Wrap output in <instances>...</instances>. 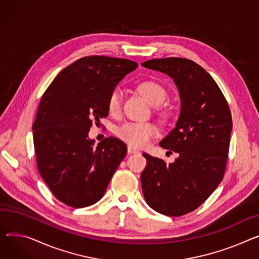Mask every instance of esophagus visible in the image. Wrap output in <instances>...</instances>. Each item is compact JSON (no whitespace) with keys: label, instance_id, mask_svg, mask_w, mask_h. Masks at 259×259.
Here are the masks:
<instances>
[{"label":"esophagus","instance_id":"esophagus-1","mask_svg":"<svg viewBox=\"0 0 259 259\" xmlns=\"http://www.w3.org/2000/svg\"><path fill=\"white\" fill-rule=\"evenodd\" d=\"M140 151L137 150V149H135V148H133V147H131V146H128V154H135V153H139Z\"/></svg>","mask_w":259,"mask_h":259}]
</instances>
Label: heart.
I'll use <instances>...</instances> for the list:
<instances>
[{
    "label": "heart",
    "instance_id": "obj_1",
    "mask_svg": "<svg viewBox=\"0 0 259 259\" xmlns=\"http://www.w3.org/2000/svg\"><path fill=\"white\" fill-rule=\"evenodd\" d=\"M137 89L153 106H159L166 98L165 89L156 81L146 80L139 84ZM107 108L112 115L118 114L122 109V95L117 89H114L110 93L107 100ZM116 134L120 140L129 146L143 148L157 134V127L152 123L128 122L116 130Z\"/></svg>",
    "mask_w": 259,
    "mask_h": 259
}]
</instances>
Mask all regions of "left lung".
Segmentation results:
<instances>
[{
	"label": "left lung",
	"mask_w": 259,
	"mask_h": 259,
	"mask_svg": "<svg viewBox=\"0 0 259 259\" xmlns=\"http://www.w3.org/2000/svg\"><path fill=\"white\" fill-rule=\"evenodd\" d=\"M142 65L173 78L181 99L176 127L159 143L179 156L166 163L143 154L144 197L155 211L184 215L207 200L224 178L232 130L230 108L217 82L193 60L169 57Z\"/></svg>",
	"instance_id": "8db88e82"
}]
</instances>
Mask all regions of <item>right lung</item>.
Listing matches in <instances>:
<instances>
[{
	"mask_svg": "<svg viewBox=\"0 0 259 259\" xmlns=\"http://www.w3.org/2000/svg\"><path fill=\"white\" fill-rule=\"evenodd\" d=\"M137 66L129 59L83 57L63 68L41 97L32 128L37 168L52 194L70 207L98 202L126 156L120 140L106 137L94 148L89 132L108 115L116 84Z\"/></svg>",
	"mask_w": 259,
	"mask_h": 259,
	"instance_id": "add662e5",
	"label": "right lung"
}]
</instances>
